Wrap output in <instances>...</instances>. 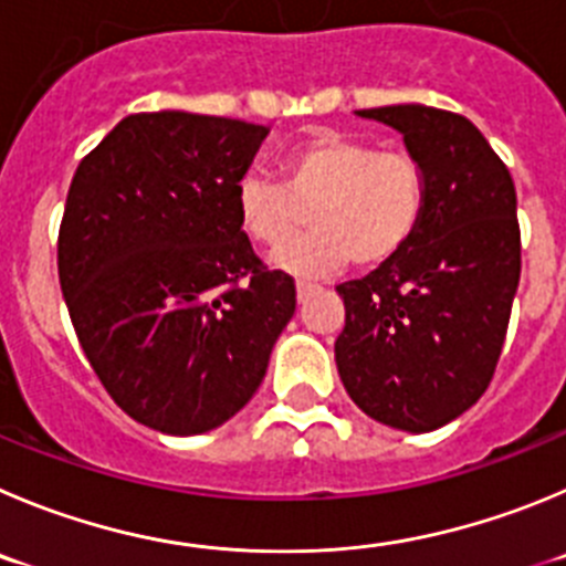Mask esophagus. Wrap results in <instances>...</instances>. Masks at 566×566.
I'll return each instance as SVG.
<instances>
[{
	"label": "esophagus",
	"mask_w": 566,
	"mask_h": 566,
	"mask_svg": "<svg viewBox=\"0 0 566 566\" xmlns=\"http://www.w3.org/2000/svg\"><path fill=\"white\" fill-rule=\"evenodd\" d=\"M315 287H318V284H313V282H295V293H298V301L307 298V295L313 293Z\"/></svg>",
	"instance_id": "esophagus-1"
}]
</instances>
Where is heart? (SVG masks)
<instances>
[{
	"label": "heart",
	"mask_w": 566,
	"mask_h": 566,
	"mask_svg": "<svg viewBox=\"0 0 566 566\" xmlns=\"http://www.w3.org/2000/svg\"><path fill=\"white\" fill-rule=\"evenodd\" d=\"M282 184L248 172L237 181L240 229L265 248L287 245L276 265L298 276L337 271L355 256L360 268L390 262L413 242L427 211V176L416 156L379 150L374 142L315 130L279 164Z\"/></svg>",
	"instance_id": "1"
}]
</instances>
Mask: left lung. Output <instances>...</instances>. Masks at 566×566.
Segmentation results:
<instances>
[{"label": "left lung", "mask_w": 566, "mask_h": 566, "mask_svg": "<svg viewBox=\"0 0 566 566\" xmlns=\"http://www.w3.org/2000/svg\"><path fill=\"white\" fill-rule=\"evenodd\" d=\"M357 114L402 134L427 176V211L399 256L337 284V374L374 421L430 432L467 413L497 368L522 271L516 189L467 116L430 105Z\"/></svg>", "instance_id": "1"}]
</instances>
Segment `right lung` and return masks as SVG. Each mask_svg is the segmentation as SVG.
<instances>
[{
	"label": "right lung",
	"instance_id": "add662e5",
	"mask_svg": "<svg viewBox=\"0 0 566 566\" xmlns=\"http://www.w3.org/2000/svg\"><path fill=\"white\" fill-rule=\"evenodd\" d=\"M265 125L130 114L81 164L57 231V279L94 374L150 430L198 436L265 379L295 313L240 229L237 181Z\"/></svg>",
	"mask_w": 566,
	"mask_h": 566
}]
</instances>
